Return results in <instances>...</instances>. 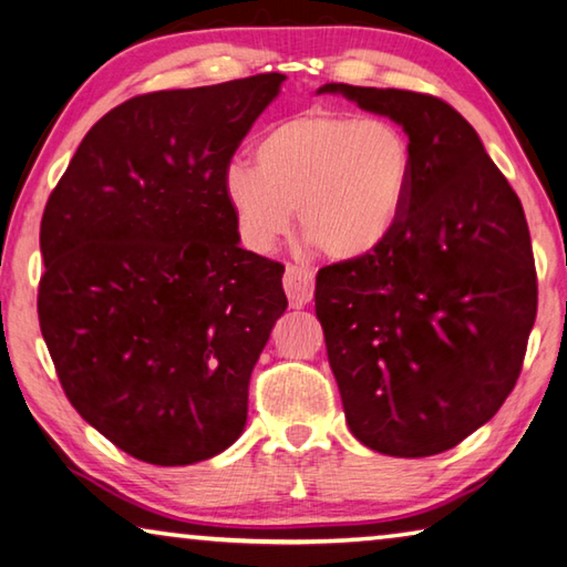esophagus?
I'll use <instances>...</instances> for the list:
<instances>
[{
  "instance_id": "esophagus-1",
  "label": "esophagus",
  "mask_w": 567,
  "mask_h": 567,
  "mask_svg": "<svg viewBox=\"0 0 567 567\" xmlns=\"http://www.w3.org/2000/svg\"><path fill=\"white\" fill-rule=\"evenodd\" d=\"M282 282H285L287 300H290L292 307H305L312 302V297H315V272L312 270H307V267H300V265H287Z\"/></svg>"
}]
</instances>
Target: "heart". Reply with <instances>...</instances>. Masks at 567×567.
I'll list each match as a JSON object with an SVG mask.
<instances>
[{
    "label": "heart",
    "instance_id": "obj_1",
    "mask_svg": "<svg viewBox=\"0 0 567 567\" xmlns=\"http://www.w3.org/2000/svg\"><path fill=\"white\" fill-rule=\"evenodd\" d=\"M414 153L386 118L307 111L277 123L255 146V166L230 163L225 200L243 240L270 252L292 230L332 260L377 252L404 218Z\"/></svg>",
    "mask_w": 567,
    "mask_h": 567
}]
</instances>
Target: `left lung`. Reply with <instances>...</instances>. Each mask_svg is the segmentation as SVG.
<instances>
[{
  "instance_id": "1",
  "label": "left lung",
  "mask_w": 567,
  "mask_h": 567,
  "mask_svg": "<svg viewBox=\"0 0 567 567\" xmlns=\"http://www.w3.org/2000/svg\"><path fill=\"white\" fill-rule=\"evenodd\" d=\"M409 136L404 218L377 252L322 267L315 307L349 431L379 454L454 449L516 386L538 310L518 195L441 99L324 84Z\"/></svg>"
}]
</instances>
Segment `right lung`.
Segmentation results:
<instances>
[{"label": "right lung", "instance_id": "obj_1", "mask_svg": "<svg viewBox=\"0 0 567 567\" xmlns=\"http://www.w3.org/2000/svg\"><path fill=\"white\" fill-rule=\"evenodd\" d=\"M285 74L156 91L91 128L41 218L39 324L81 419L153 466L240 439L287 310L280 262L240 248L223 178Z\"/></svg>", "mask_w": 567, "mask_h": 567}]
</instances>
